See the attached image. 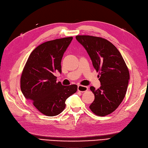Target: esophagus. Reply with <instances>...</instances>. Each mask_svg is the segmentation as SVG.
Masks as SVG:
<instances>
[{
	"instance_id": "1",
	"label": "esophagus",
	"mask_w": 148,
	"mask_h": 148,
	"mask_svg": "<svg viewBox=\"0 0 148 148\" xmlns=\"http://www.w3.org/2000/svg\"><path fill=\"white\" fill-rule=\"evenodd\" d=\"M88 89V87L84 86H78V91L82 92H86Z\"/></svg>"
}]
</instances>
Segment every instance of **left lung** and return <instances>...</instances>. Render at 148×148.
I'll return each mask as SVG.
<instances>
[{
  "label": "left lung",
  "instance_id": "left-lung-1",
  "mask_svg": "<svg viewBox=\"0 0 148 148\" xmlns=\"http://www.w3.org/2000/svg\"><path fill=\"white\" fill-rule=\"evenodd\" d=\"M76 39L99 72L101 86L97 89L90 87L95 95L90 109L97 116H107L119 107L125 96L130 80L127 66L117 48L105 39L86 35L77 36Z\"/></svg>",
  "mask_w": 148,
  "mask_h": 148
}]
</instances>
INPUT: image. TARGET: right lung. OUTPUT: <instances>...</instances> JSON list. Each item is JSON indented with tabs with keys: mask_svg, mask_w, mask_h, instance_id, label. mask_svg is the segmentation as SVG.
<instances>
[{
	"mask_svg": "<svg viewBox=\"0 0 148 148\" xmlns=\"http://www.w3.org/2000/svg\"><path fill=\"white\" fill-rule=\"evenodd\" d=\"M73 37L49 41L37 47L30 54L20 78L23 96L44 115L55 116L61 113L65 101L77 91L75 84L62 86L56 82V71L61 73L63 54Z\"/></svg>",
	"mask_w": 148,
	"mask_h": 148,
	"instance_id": "1",
	"label": "right lung"
}]
</instances>
